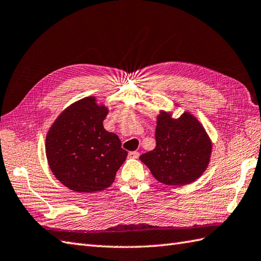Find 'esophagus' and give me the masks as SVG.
I'll return each mask as SVG.
<instances>
[{"mask_svg":"<svg viewBox=\"0 0 261 261\" xmlns=\"http://www.w3.org/2000/svg\"><path fill=\"white\" fill-rule=\"evenodd\" d=\"M139 155H140V153H139L138 151H132V152H129V158L131 159H138Z\"/></svg>","mask_w":261,"mask_h":261,"instance_id":"obj_1","label":"esophagus"}]
</instances>
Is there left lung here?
<instances>
[{"mask_svg":"<svg viewBox=\"0 0 261 261\" xmlns=\"http://www.w3.org/2000/svg\"><path fill=\"white\" fill-rule=\"evenodd\" d=\"M155 143V148L140 155V160L159 182L186 186L207 170L213 142L191 112L185 111L179 118H173L171 111L160 110L156 116Z\"/></svg>","mask_w":261,"mask_h":261,"instance_id":"1","label":"left lung"}]
</instances>
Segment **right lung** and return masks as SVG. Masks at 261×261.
Here are the masks:
<instances>
[{"label": "right lung", "mask_w": 261, "mask_h": 261, "mask_svg": "<svg viewBox=\"0 0 261 261\" xmlns=\"http://www.w3.org/2000/svg\"><path fill=\"white\" fill-rule=\"evenodd\" d=\"M108 113L105 103L86 96L64 109L46 133L48 167L60 182L75 192L110 187L128 155L116 133L103 128Z\"/></svg>", "instance_id": "right-lung-1"}]
</instances>
